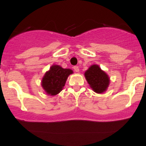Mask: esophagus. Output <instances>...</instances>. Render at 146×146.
Returning a JSON list of instances; mask_svg holds the SVG:
<instances>
[{
    "label": "esophagus",
    "mask_w": 146,
    "mask_h": 146,
    "mask_svg": "<svg viewBox=\"0 0 146 146\" xmlns=\"http://www.w3.org/2000/svg\"><path fill=\"white\" fill-rule=\"evenodd\" d=\"M73 69L75 72H79V67L78 66H73Z\"/></svg>",
    "instance_id": "esophagus-1"
}]
</instances>
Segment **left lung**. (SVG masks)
Instances as JSON below:
<instances>
[{
    "mask_svg": "<svg viewBox=\"0 0 146 146\" xmlns=\"http://www.w3.org/2000/svg\"><path fill=\"white\" fill-rule=\"evenodd\" d=\"M85 78L90 88L97 93H102L108 88L110 83L108 75L97 64L90 66L85 72Z\"/></svg>",
    "mask_w": 146,
    "mask_h": 146,
    "instance_id": "obj_1",
    "label": "left lung"
}]
</instances>
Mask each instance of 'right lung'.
<instances>
[{
  "label": "right lung",
  "mask_w": 146,
  "mask_h": 146,
  "mask_svg": "<svg viewBox=\"0 0 146 146\" xmlns=\"http://www.w3.org/2000/svg\"><path fill=\"white\" fill-rule=\"evenodd\" d=\"M73 73L69 68H63L59 65H53L43 77L42 86L48 95H56L62 90L68 75Z\"/></svg>",
  "instance_id": "1"
}]
</instances>
